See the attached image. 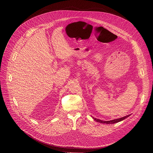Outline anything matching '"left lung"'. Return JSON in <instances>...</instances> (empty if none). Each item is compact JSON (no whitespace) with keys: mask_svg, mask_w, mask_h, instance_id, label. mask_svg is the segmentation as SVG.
Returning a JSON list of instances; mask_svg holds the SVG:
<instances>
[{"mask_svg":"<svg viewBox=\"0 0 153 153\" xmlns=\"http://www.w3.org/2000/svg\"><path fill=\"white\" fill-rule=\"evenodd\" d=\"M131 115V114L130 115H126L124 117H121V118H117V119H115V120H110V121H102L101 120H99V119H97L95 118H94L93 117V119L97 121L98 123H102V124H114V123H118V122H120L123 120H124V119H126V118L130 117Z\"/></svg>","mask_w":153,"mask_h":153,"instance_id":"1","label":"left lung"}]
</instances>
